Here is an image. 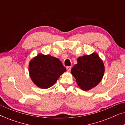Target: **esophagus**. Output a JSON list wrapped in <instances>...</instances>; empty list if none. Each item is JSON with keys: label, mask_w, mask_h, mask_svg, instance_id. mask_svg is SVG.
<instances>
[{"label": "esophagus", "mask_w": 125, "mask_h": 125, "mask_svg": "<svg viewBox=\"0 0 125 125\" xmlns=\"http://www.w3.org/2000/svg\"><path fill=\"white\" fill-rule=\"evenodd\" d=\"M71 66H68V67H66V69H67V71L68 72H69L71 71Z\"/></svg>", "instance_id": "1"}]
</instances>
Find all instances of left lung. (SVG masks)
Listing matches in <instances>:
<instances>
[{
    "instance_id": "1",
    "label": "left lung",
    "mask_w": 125,
    "mask_h": 125,
    "mask_svg": "<svg viewBox=\"0 0 125 125\" xmlns=\"http://www.w3.org/2000/svg\"><path fill=\"white\" fill-rule=\"evenodd\" d=\"M71 72L78 86L88 91L100 83L105 73V66L98 54L94 52L78 57L77 64Z\"/></svg>"
}]
</instances>
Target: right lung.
Here are the masks:
<instances>
[{
    "label": "right lung",
    "mask_w": 125,
    "mask_h": 125,
    "mask_svg": "<svg viewBox=\"0 0 125 125\" xmlns=\"http://www.w3.org/2000/svg\"><path fill=\"white\" fill-rule=\"evenodd\" d=\"M28 71L34 84L45 89L52 86L66 69L57 58L40 53L30 61Z\"/></svg>",
    "instance_id": "add662e5"
}]
</instances>
